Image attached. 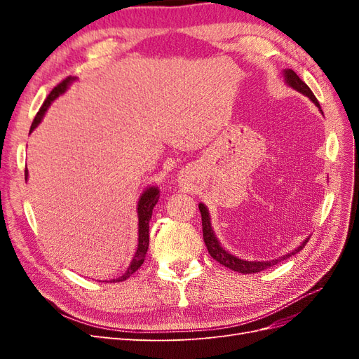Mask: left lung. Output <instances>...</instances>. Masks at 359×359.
Returning a JSON list of instances; mask_svg holds the SVG:
<instances>
[{"label":"left lung","mask_w":359,"mask_h":359,"mask_svg":"<svg viewBox=\"0 0 359 359\" xmlns=\"http://www.w3.org/2000/svg\"><path fill=\"white\" fill-rule=\"evenodd\" d=\"M283 78H285V82L290 86V88H293L295 91L301 93L302 95L309 97V99L316 104V107H319L320 109V104L318 102L316 97H314V94L311 93V90L307 86L306 82H302V79H299V76L290 70V69H285L283 70ZM199 210H201V215H202V231H203V241H205V245L206 248H208V253L211 255V257H214L217 262H220L222 265L231 268L233 271H238V273H243V274H255V273H260V271H264L269 266L273 265H277L278 262H281V260H286L287 257H290L292 255H297L299 250L304 248V245H306L309 243L310 238H306L301 243V245H298L293 252L281 256V257H277V259H273V260H245V259H241L235 255H231L229 252H226V250L222 247V244L219 243V240H217V236L212 231L211 227V217H210V212H208V208L203 203H199Z\"/></svg>","instance_id":"obj_1"}]
</instances>
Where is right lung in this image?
<instances>
[{
	"label": "right lung",
	"mask_w": 359,
	"mask_h": 359,
	"mask_svg": "<svg viewBox=\"0 0 359 359\" xmlns=\"http://www.w3.org/2000/svg\"><path fill=\"white\" fill-rule=\"evenodd\" d=\"M76 81V78H67L64 79L61 83H58L55 88H53L50 91V94L48 95V99L45 100V103H43V106L40 107V111L37 112L34 121H32L31 124V128H29V133H32V130H34L40 123L43 116H45L48 107L50 106V103L58 99L60 95H62L64 93H66L69 90V86ZM28 180V169H25V181ZM158 198H160V190L158 187L156 186H151V187H147L144 190V193L140 194V198L137 201V248H136V253L132 259V262H130L128 268L126 273L118 277V278H114L112 281H124L127 280L130 276H132L133 273H136V271L140 268V265L144 264L145 260V255H147V250H148V245H149V220H151V215H153V210L156 203L158 202Z\"/></svg>",
	"instance_id": "1"
}]
</instances>
